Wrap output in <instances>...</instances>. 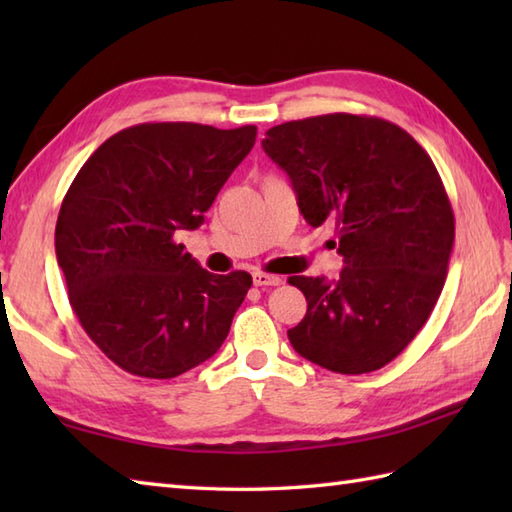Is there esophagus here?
Listing matches in <instances>:
<instances>
[{
    "mask_svg": "<svg viewBox=\"0 0 512 512\" xmlns=\"http://www.w3.org/2000/svg\"><path fill=\"white\" fill-rule=\"evenodd\" d=\"M253 281L255 286H279L281 284V277L277 275H268V273H253Z\"/></svg>",
    "mask_w": 512,
    "mask_h": 512,
    "instance_id": "34e87169",
    "label": "esophagus"
}]
</instances>
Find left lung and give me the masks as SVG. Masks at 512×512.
Listing matches in <instances>:
<instances>
[{
	"label": "left lung",
	"mask_w": 512,
	"mask_h": 512,
	"mask_svg": "<svg viewBox=\"0 0 512 512\" xmlns=\"http://www.w3.org/2000/svg\"><path fill=\"white\" fill-rule=\"evenodd\" d=\"M262 147L288 173L306 222L336 224L343 257L339 279H288L308 301L288 330L292 347L336 374L385 367L427 323L447 279L455 220L436 165L376 116L290 121L268 129Z\"/></svg>",
	"instance_id": "1"
}]
</instances>
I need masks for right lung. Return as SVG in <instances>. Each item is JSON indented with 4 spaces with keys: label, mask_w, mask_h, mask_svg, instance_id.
I'll return each mask as SVG.
<instances>
[{
    "label": "right lung",
    "mask_w": 512,
    "mask_h": 512,
    "mask_svg": "<svg viewBox=\"0 0 512 512\" xmlns=\"http://www.w3.org/2000/svg\"><path fill=\"white\" fill-rule=\"evenodd\" d=\"M255 136V125L143 123L76 173L54 250L76 319L125 372L176 378L222 347L253 277L209 273L176 233L204 222Z\"/></svg>",
    "instance_id": "1"
}]
</instances>
